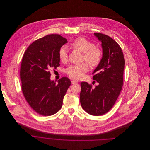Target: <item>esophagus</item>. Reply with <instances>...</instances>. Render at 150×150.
I'll list each match as a JSON object with an SVG mask.
<instances>
[{"instance_id": "1", "label": "esophagus", "mask_w": 150, "mask_h": 150, "mask_svg": "<svg viewBox=\"0 0 150 150\" xmlns=\"http://www.w3.org/2000/svg\"><path fill=\"white\" fill-rule=\"evenodd\" d=\"M71 82L72 84H76V83H77L75 80H71Z\"/></svg>"}]
</instances>
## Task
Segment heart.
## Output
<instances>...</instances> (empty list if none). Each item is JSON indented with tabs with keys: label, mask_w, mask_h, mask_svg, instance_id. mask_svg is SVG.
<instances>
[{
	"label": "heart",
	"mask_w": 150,
	"mask_h": 150,
	"mask_svg": "<svg viewBox=\"0 0 150 150\" xmlns=\"http://www.w3.org/2000/svg\"><path fill=\"white\" fill-rule=\"evenodd\" d=\"M75 50L84 53L83 59L92 67H96L100 64L102 58V51L95 47L94 43L88 40L83 37L75 39L71 44ZM59 58L61 62H66L68 59V52L65 47H62L58 52ZM89 70V66L86 63L72 64L66 69V73L70 78L80 79L83 78L84 74Z\"/></svg>",
	"instance_id": "1"
}]
</instances>
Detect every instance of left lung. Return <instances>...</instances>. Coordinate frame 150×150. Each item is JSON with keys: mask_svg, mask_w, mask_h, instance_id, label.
<instances>
[{"mask_svg": "<svg viewBox=\"0 0 150 150\" xmlns=\"http://www.w3.org/2000/svg\"><path fill=\"white\" fill-rule=\"evenodd\" d=\"M101 42L102 60L94 70L93 79L98 85L92 88L86 82H81L80 100L81 107L89 114H105L114 106L123 85L125 61L121 47L111 37L94 33Z\"/></svg>", "mask_w": 150, "mask_h": 150, "instance_id": "left-lung-1", "label": "left lung"}]
</instances>
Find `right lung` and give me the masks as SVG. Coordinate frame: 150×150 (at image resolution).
I'll use <instances>...</instances> for the list:
<instances>
[{"label": "right lung", "mask_w": 150, "mask_h": 150, "mask_svg": "<svg viewBox=\"0 0 150 150\" xmlns=\"http://www.w3.org/2000/svg\"><path fill=\"white\" fill-rule=\"evenodd\" d=\"M66 43V39L58 34L48 35L31 44L23 56L20 69L22 93L39 114L57 113L71 85L66 77L59 79L58 83L50 80V70L59 66L58 52Z\"/></svg>", "instance_id": "add662e5"}]
</instances>
